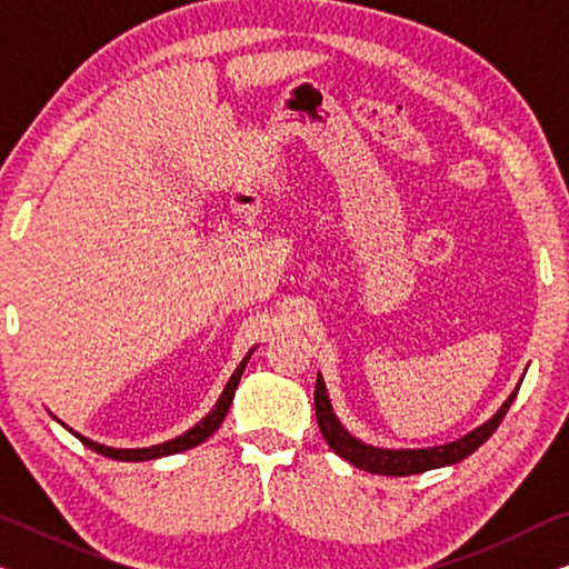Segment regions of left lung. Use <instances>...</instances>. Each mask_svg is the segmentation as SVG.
<instances>
[{
	"label": "left lung",
	"mask_w": 569,
	"mask_h": 569,
	"mask_svg": "<svg viewBox=\"0 0 569 569\" xmlns=\"http://www.w3.org/2000/svg\"><path fill=\"white\" fill-rule=\"evenodd\" d=\"M516 393H518V388L508 396V401L502 403L500 411H497L489 422L477 427V430L469 435H463L461 440L448 442V446L419 448V450L372 448V446H365L362 440L352 438V435L341 427L337 415H333L321 372H318V378H316L313 399H316L318 427H321L323 440L329 442V448L333 450V453L341 456L352 466H357V469H365L370 473H383V477H411V473H425L430 469H440V466L463 461V458H469L479 446H485V442L492 438V432L497 430V427H500L505 415H508L510 403L516 401Z\"/></svg>",
	"instance_id": "obj_1"
}]
</instances>
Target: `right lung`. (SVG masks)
<instances>
[{
	"label": "right lung",
	"mask_w": 569,
	"mask_h": 569,
	"mask_svg": "<svg viewBox=\"0 0 569 569\" xmlns=\"http://www.w3.org/2000/svg\"><path fill=\"white\" fill-rule=\"evenodd\" d=\"M251 355H253V349L243 357V362H240L238 368H236V372H232V376H230L222 396L214 403V409L209 411V415L201 419L199 425H193L189 432L178 435V438H173V440L160 442V446H150V448H108V446H100V442H92L88 438H82V435H77V432L74 435L90 450H96V453L106 456V458H113V461H152V458L173 456V453H181V450H189L193 446H199V442H204L209 435H212L217 427L222 425V419H224V415H228V409H230V403H232V396H236V388L240 383V376H243V370H246L248 360H251Z\"/></svg>",
	"instance_id": "right-lung-1"
}]
</instances>
